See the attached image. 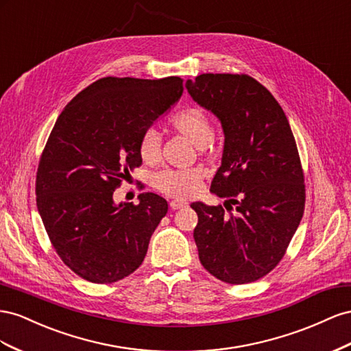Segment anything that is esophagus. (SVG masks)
I'll list each match as a JSON object with an SVG mask.
<instances>
[{"instance_id": "34e87169", "label": "esophagus", "mask_w": 351, "mask_h": 351, "mask_svg": "<svg viewBox=\"0 0 351 351\" xmlns=\"http://www.w3.org/2000/svg\"><path fill=\"white\" fill-rule=\"evenodd\" d=\"M186 202H179V199H173V202H170V208L172 210H179V208H184L186 207Z\"/></svg>"}]
</instances>
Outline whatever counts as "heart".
Here are the masks:
<instances>
[{
  "mask_svg": "<svg viewBox=\"0 0 351 351\" xmlns=\"http://www.w3.org/2000/svg\"><path fill=\"white\" fill-rule=\"evenodd\" d=\"M170 125L173 126L189 143L195 145L202 152H207V148L212 145L213 139V128L210 122L208 114L203 108L188 107L182 112L176 113ZM139 156L145 163H156L160 157V136L154 129H148L141 136L139 141ZM203 170L202 169H185L175 170L166 169L158 172L153 184L160 193L175 198H188L193 197L202 185Z\"/></svg>",
  "mask_w": 351,
  "mask_h": 351,
  "instance_id": "obj_1",
  "label": "heart"
}]
</instances>
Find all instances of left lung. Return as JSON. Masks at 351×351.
I'll use <instances>...</instances> for the list:
<instances>
[{
	"instance_id": "8db88e82",
	"label": "left lung",
	"mask_w": 351,
	"mask_h": 351,
	"mask_svg": "<svg viewBox=\"0 0 351 351\" xmlns=\"http://www.w3.org/2000/svg\"><path fill=\"white\" fill-rule=\"evenodd\" d=\"M185 88L220 120L225 135L210 186L225 203L191 204L199 262L223 282L257 281L281 262L304 213V175L291 128L274 95L248 75L203 73Z\"/></svg>"
}]
</instances>
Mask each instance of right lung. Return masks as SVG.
Here are the masks:
<instances>
[{
  "instance_id": "right-lung-1",
  "label": "right lung",
  "mask_w": 351,
  "mask_h": 351,
  "mask_svg": "<svg viewBox=\"0 0 351 351\" xmlns=\"http://www.w3.org/2000/svg\"><path fill=\"white\" fill-rule=\"evenodd\" d=\"M182 93L178 76H108L58 116L39 160L36 206L57 254L86 281L112 284L144 262L167 202L143 193L138 204H117L113 194L143 163L144 132Z\"/></svg>"
}]
</instances>
